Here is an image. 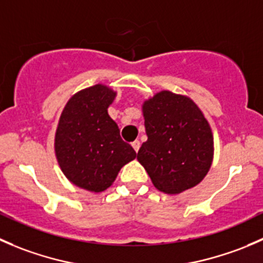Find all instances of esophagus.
Here are the masks:
<instances>
[{
  "mask_svg": "<svg viewBox=\"0 0 263 263\" xmlns=\"http://www.w3.org/2000/svg\"><path fill=\"white\" fill-rule=\"evenodd\" d=\"M131 145H132V147H134V150L136 151V153H137V151H139V148H140V145H141V144H140L139 140H136V141L132 142Z\"/></svg>",
  "mask_w": 263,
  "mask_h": 263,
  "instance_id": "1",
  "label": "esophagus"
}]
</instances>
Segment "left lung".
I'll return each instance as SVG.
<instances>
[{
    "label": "left lung",
    "instance_id": "left-lung-1",
    "mask_svg": "<svg viewBox=\"0 0 263 263\" xmlns=\"http://www.w3.org/2000/svg\"><path fill=\"white\" fill-rule=\"evenodd\" d=\"M147 141L137 153L153 184L177 195L195 187L208 174L214 154L211 128L187 97L158 92L142 107Z\"/></svg>",
    "mask_w": 263,
    "mask_h": 263
}]
</instances>
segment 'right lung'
<instances>
[{
	"mask_svg": "<svg viewBox=\"0 0 263 263\" xmlns=\"http://www.w3.org/2000/svg\"><path fill=\"white\" fill-rule=\"evenodd\" d=\"M115 97L100 84L81 90L66 104L55 132V156L63 174L91 192L107 190L119 169L136 158L108 115Z\"/></svg>",
	"mask_w": 263,
	"mask_h": 263,
	"instance_id": "obj_1",
	"label": "right lung"
}]
</instances>
